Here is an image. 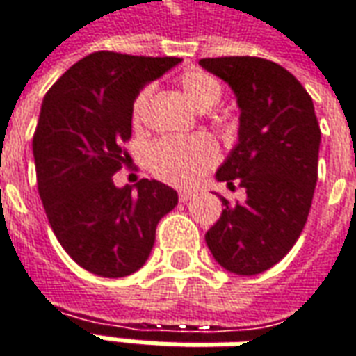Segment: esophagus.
Here are the masks:
<instances>
[{
  "label": "esophagus",
  "mask_w": 356,
  "mask_h": 356,
  "mask_svg": "<svg viewBox=\"0 0 356 356\" xmlns=\"http://www.w3.org/2000/svg\"><path fill=\"white\" fill-rule=\"evenodd\" d=\"M193 197H195V193H193V191H185V189L179 191V201L181 202H189Z\"/></svg>",
  "instance_id": "34e87169"
}]
</instances>
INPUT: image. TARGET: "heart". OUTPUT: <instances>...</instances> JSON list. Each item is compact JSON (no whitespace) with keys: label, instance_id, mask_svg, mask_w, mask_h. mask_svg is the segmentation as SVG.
Masks as SVG:
<instances>
[{"label":"heart","instance_id":"b5f03b06","mask_svg":"<svg viewBox=\"0 0 356 356\" xmlns=\"http://www.w3.org/2000/svg\"><path fill=\"white\" fill-rule=\"evenodd\" d=\"M179 90L187 98L195 110L207 112L216 106L222 98V86L220 82L211 76L204 70H185L177 79ZM152 88H141L138 96L134 98L129 108V120L131 126L140 129L145 120L147 104H149ZM218 159V145L211 136H189V138H165L155 141L147 149V169L155 177L185 187L195 183L204 171H209Z\"/></svg>","mask_w":356,"mask_h":356}]
</instances>
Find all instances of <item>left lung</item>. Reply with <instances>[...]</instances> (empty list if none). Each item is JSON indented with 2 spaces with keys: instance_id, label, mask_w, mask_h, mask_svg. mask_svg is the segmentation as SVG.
<instances>
[{
  "instance_id": "left-lung-1",
  "label": "left lung",
  "mask_w": 356,
  "mask_h": 356,
  "mask_svg": "<svg viewBox=\"0 0 356 356\" xmlns=\"http://www.w3.org/2000/svg\"><path fill=\"white\" fill-rule=\"evenodd\" d=\"M222 79L240 108L238 143L218 167L228 189L246 201H222V215L204 234L225 270L256 276L277 264L300 238L317 183L321 129L312 96L289 70L258 56L201 58Z\"/></svg>"
}]
</instances>
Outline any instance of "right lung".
I'll return each mask as SVG.
<instances>
[{"mask_svg":"<svg viewBox=\"0 0 356 356\" xmlns=\"http://www.w3.org/2000/svg\"><path fill=\"white\" fill-rule=\"evenodd\" d=\"M181 63L177 56L98 51L80 58L44 96L33 136L37 185L56 240L80 268L102 277L138 272L177 191L155 179L116 187L129 155V108L141 88Z\"/></svg>","mask_w":356,"mask_h":356,"instance_id":"add662e5","label":"right lung"}]
</instances>
